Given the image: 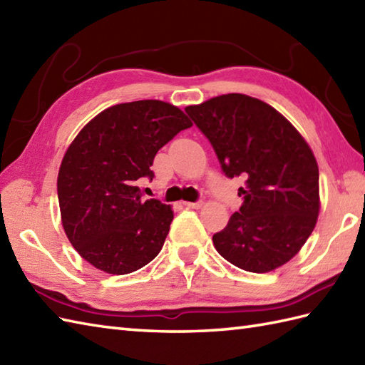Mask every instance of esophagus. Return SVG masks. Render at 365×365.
Wrapping results in <instances>:
<instances>
[{
	"label": "esophagus",
	"mask_w": 365,
	"mask_h": 365,
	"mask_svg": "<svg viewBox=\"0 0 365 365\" xmlns=\"http://www.w3.org/2000/svg\"><path fill=\"white\" fill-rule=\"evenodd\" d=\"M187 208H200L202 207V200H197V202H183Z\"/></svg>",
	"instance_id": "obj_1"
}]
</instances>
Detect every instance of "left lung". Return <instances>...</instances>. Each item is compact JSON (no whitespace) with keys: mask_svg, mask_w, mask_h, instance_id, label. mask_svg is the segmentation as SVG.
Listing matches in <instances>:
<instances>
[{"mask_svg":"<svg viewBox=\"0 0 365 365\" xmlns=\"http://www.w3.org/2000/svg\"><path fill=\"white\" fill-rule=\"evenodd\" d=\"M185 111L210 141L222 173L240 177L243 204L213 245L251 273L282 267L311 237L320 210L319 166L311 147L273 106L227 94Z\"/></svg>","mask_w":365,"mask_h":365,"instance_id":"obj_1","label":"left lung"}]
</instances>
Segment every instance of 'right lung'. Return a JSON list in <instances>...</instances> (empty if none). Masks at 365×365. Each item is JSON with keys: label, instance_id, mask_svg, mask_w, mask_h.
Segmentation results:
<instances>
[{"label": "right lung", "instance_id": "right-lung-1", "mask_svg": "<svg viewBox=\"0 0 365 365\" xmlns=\"http://www.w3.org/2000/svg\"><path fill=\"white\" fill-rule=\"evenodd\" d=\"M192 123L160 100L114 105L96 115L68 147L58 175V199L68 242L91 265L128 274L161 251L174 213L141 197L153 158Z\"/></svg>", "mask_w": 365, "mask_h": 365}]
</instances>
